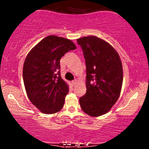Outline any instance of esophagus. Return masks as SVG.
Here are the masks:
<instances>
[{
  "mask_svg": "<svg viewBox=\"0 0 149 149\" xmlns=\"http://www.w3.org/2000/svg\"><path fill=\"white\" fill-rule=\"evenodd\" d=\"M77 83H78V81H77V80H73V81H72V84L73 85H76Z\"/></svg>",
  "mask_w": 149,
  "mask_h": 149,
  "instance_id": "esophagus-1",
  "label": "esophagus"
}]
</instances>
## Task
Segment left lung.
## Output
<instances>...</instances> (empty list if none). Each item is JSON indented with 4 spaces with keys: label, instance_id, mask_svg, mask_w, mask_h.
Returning a JSON list of instances; mask_svg holds the SVG:
<instances>
[{
    "label": "left lung",
    "instance_id": "8db88e82",
    "mask_svg": "<svg viewBox=\"0 0 149 149\" xmlns=\"http://www.w3.org/2000/svg\"><path fill=\"white\" fill-rule=\"evenodd\" d=\"M86 64V88L80 98L82 110L97 117L109 111L120 97L123 79V66L116 50L94 36L77 39Z\"/></svg>",
    "mask_w": 149,
    "mask_h": 149
}]
</instances>
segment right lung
Listing matches in <instances>:
<instances>
[{
  "label": "right lung",
  "mask_w": 149,
  "mask_h": 149,
  "mask_svg": "<svg viewBox=\"0 0 149 149\" xmlns=\"http://www.w3.org/2000/svg\"><path fill=\"white\" fill-rule=\"evenodd\" d=\"M76 48L71 40L45 37L29 52L23 66L27 96L42 113H55L64 107L69 86L60 76V59Z\"/></svg>",
  "instance_id": "obj_1"
}]
</instances>
